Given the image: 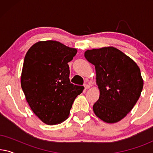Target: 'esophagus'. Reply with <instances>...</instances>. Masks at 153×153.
Instances as JSON below:
<instances>
[{
	"mask_svg": "<svg viewBox=\"0 0 153 153\" xmlns=\"http://www.w3.org/2000/svg\"><path fill=\"white\" fill-rule=\"evenodd\" d=\"M84 88H85V90L88 89V88H90V85H88V84H84Z\"/></svg>",
	"mask_w": 153,
	"mask_h": 153,
	"instance_id": "obj_1",
	"label": "esophagus"
}]
</instances>
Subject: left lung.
<instances>
[{"instance_id":"1","label":"left lung","mask_w":153,"mask_h":153,"mask_svg":"<svg viewBox=\"0 0 153 153\" xmlns=\"http://www.w3.org/2000/svg\"><path fill=\"white\" fill-rule=\"evenodd\" d=\"M88 61L95 65L100 97L93 111L106 123H116L130 112L141 95L143 80L137 64L114 47L85 51Z\"/></svg>"}]
</instances>
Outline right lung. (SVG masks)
<instances>
[{
	"instance_id": "add662e5",
	"label": "right lung",
	"mask_w": 153,
	"mask_h": 153,
	"mask_svg": "<svg viewBox=\"0 0 153 153\" xmlns=\"http://www.w3.org/2000/svg\"><path fill=\"white\" fill-rule=\"evenodd\" d=\"M76 49L57 41L37 42L25 56L21 85L31 110L47 125L68 118L74 100L83 86L70 83L68 62Z\"/></svg>"
}]
</instances>
